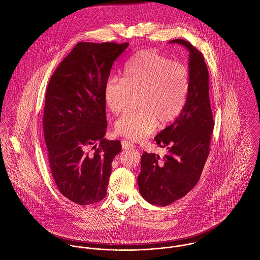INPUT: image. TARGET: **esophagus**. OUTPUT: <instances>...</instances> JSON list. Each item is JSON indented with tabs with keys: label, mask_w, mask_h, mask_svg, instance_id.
Here are the masks:
<instances>
[{
	"label": "esophagus",
	"mask_w": 260,
	"mask_h": 260,
	"mask_svg": "<svg viewBox=\"0 0 260 260\" xmlns=\"http://www.w3.org/2000/svg\"><path fill=\"white\" fill-rule=\"evenodd\" d=\"M133 146H134V145H133L131 142L126 141V140L121 141V147H122V149H128V148H132Z\"/></svg>",
	"instance_id": "1"
}]
</instances>
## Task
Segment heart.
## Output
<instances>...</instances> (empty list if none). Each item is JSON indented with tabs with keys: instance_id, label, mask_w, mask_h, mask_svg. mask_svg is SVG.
<instances>
[{
	"instance_id": "obj_1",
	"label": "heart",
	"mask_w": 260,
	"mask_h": 260,
	"mask_svg": "<svg viewBox=\"0 0 260 260\" xmlns=\"http://www.w3.org/2000/svg\"><path fill=\"white\" fill-rule=\"evenodd\" d=\"M124 78L110 75L104 84L103 96L113 113L122 111L132 95L138 94L135 111L124 112L114 124L117 135L141 141L149 137L158 121L166 125L183 110L190 89L188 68L155 49L134 54L124 64Z\"/></svg>"
}]
</instances>
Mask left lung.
Instances as JSON below:
<instances>
[{"label": "left lung", "mask_w": 260, "mask_h": 260, "mask_svg": "<svg viewBox=\"0 0 260 260\" xmlns=\"http://www.w3.org/2000/svg\"><path fill=\"white\" fill-rule=\"evenodd\" d=\"M170 42L181 44L189 51V94L175 121L155 137L157 145L167 149L166 155L143 153L138 176L141 196L148 203L161 207L186 196L200 180L215 125L204 54L183 39Z\"/></svg>", "instance_id": "8db88e82"}]
</instances>
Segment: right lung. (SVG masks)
Listing matches in <instances>:
<instances>
[{
  "mask_svg": "<svg viewBox=\"0 0 260 260\" xmlns=\"http://www.w3.org/2000/svg\"><path fill=\"white\" fill-rule=\"evenodd\" d=\"M127 46L128 42H78L47 86L43 134L50 171L59 192L80 206L105 198L111 163L121 151L118 140L104 138L103 89L114 60Z\"/></svg>",
  "mask_w": 260,
  "mask_h": 260,
  "instance_id": "obj_1",
  "label": "right lung"
}]
</instances>
